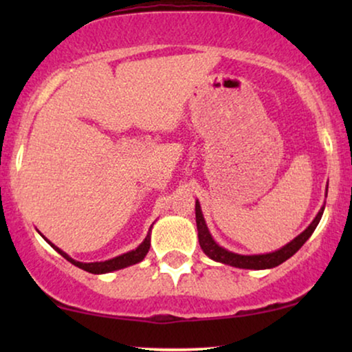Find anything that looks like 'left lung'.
I'll return each mask as SVG.
<instances>
[{
  "label": "left lung",
  "instance_id": "1",
  "mask_svg": "<svg viewBox=\"0 0 352 352\" xmlns=\"http://www.w3.org/2000/svg\"><path fill=\"white\" fill-rule=\"evenodd\" d=\"M324 214V208H320L319 214L316 216V219L312 221L305 232L298 235L295 240H292L290 243H287L285 247L277 250L274 253H267V254H253V256H245V254H237V253H230L228 250L221 248L218 243L211 239V235L206 229L205 219L201 216V210L199 201H195V221H197V230H199V243L201 250L206 256L214 259V261L229 264V266L234 267H240V269H271L276 267L278 264H282L283 261H287L288 258L293 256L298 250H300L307 239L311 237L312 232H314L317 224Z\"/></svg>",
  "mask_w": 352,
  "mask_h": 352
}]
</instances>
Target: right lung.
I'll return each mask as SVG.
<instances>
[{"label": "right lung", "instance_id": "add662e5", "mask_svg": "<svg viewBox=\"0 0 352 352\" xmlns=\"http://www.w3.org/2000/svg\"><path fill=\"white\" fill-rule=\"evenodd\" d=\"M51 243V242H50ZM51 247L56 250L57 253H60L62 256H64L67 261H70L72 264H75L76 267L83 269L86 272H91V274H104V272H112V271H117V269H123V267H128V266H133V264H136L139 261H142L144 256H146L148 248H151V235H147L146 240L139 245L136 250H133V252L129 253H124L122 256H117L113 259H109V261H104V263H80V261H75V259H72L69 254L62 252L54 245L51 243Z\"/></svg>", "mask_w": 352, "mask_h": 352}]
</instances>
